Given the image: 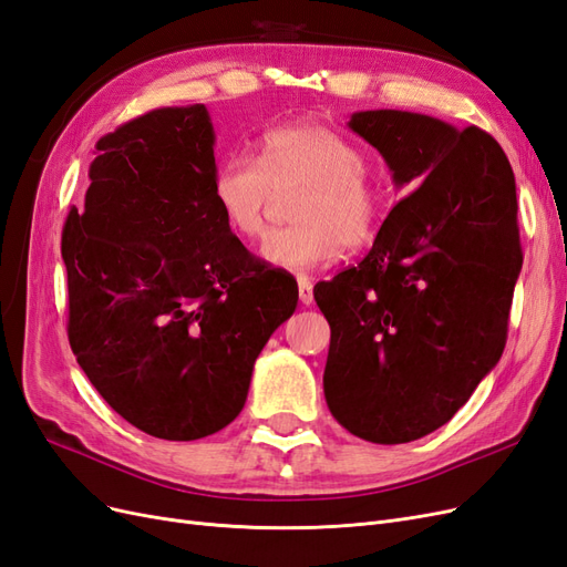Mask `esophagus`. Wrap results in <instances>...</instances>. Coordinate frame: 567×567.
<instances>
[{
	"mask_svg": "<svg viewBox=\"0 0 567 567\" xmlns=\"http://www.w3.org/2000/svg\"><path fill=\"white\" fill-rule=\"evenodd\" d=\"M298 292H300V302L305 307H309L311 302H315V284H311L309 277H298Z\"/></svg>",
	"mask_w": 567,
	"mask_h": 567,
	"instance_id": "obj_1",
	"label": "esophagus"
}]
</instances>
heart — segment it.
Returning a JSON list of instances; mask_svg holds the SVG:
<instances>
[{"instance_id":"1","label":"heart","mask_w":567,"mask_h":567,"mask_svg":"<svg viewBox=\"0 0 567 567\" xmlns=\"http://www.w3.org/2000/svg\"><path fill=\"white\" fill-rule=\"evenodd\" d=\"M365 154L333 128L300 122L271 128L262 162L231 154L213 175V199L227 227L258 239L281 194H302L296 220L271 231L260 256L275 267L307 271L333 262L342 248H361L382 225L384 197L368 181Z\"/></svg>"}]
</instances>
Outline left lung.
Listing matches in <instances>:
<instances>
[{
    "label": "left lung",
    "instance_id": "1",
    "mask_svg": "<svg viewBox=\"0 0 567 567\" xmlns=\"http://www.w3.org/2000/svg\"><path fill=\"white\" fill-rule=\"evenodd\" d=\"M349 128L413 192L357 267L315 286L330 323L323 394L347 432L396 445L443 426L502 357L523 265L516 181L476 126L365 110Z\"/></svg>",
    "mask_w": 567,
    "mask_h": 567
}]
</instances>
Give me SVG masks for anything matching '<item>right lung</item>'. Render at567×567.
Instances as JSON below:
<instances>
[{
  "label": "right lung",
  "mask_w": 567,
  "mask_h": 567,
  "mask_svg": "<svg viewBox=\"0 0 567 567\" xmlns=\"http://www.w3.org/2000/svg\"><path fill=\"white\" fill-rule=\"evenodd\" d=\"M204 105L159 107L97 141L63 227L68 338L91 384L141 432L197 441L241 413L298 281L250 256L213 199Z\"/></svg>",
  "instance_id": "obj_1"
}]
</instances>
